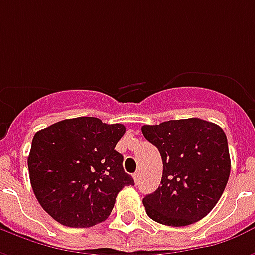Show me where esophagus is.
I'll return each mask as SVG.
<instances>
[{"label": "esophagus", "instance_id": "esophagus-1", "mask_svg": "<svg viewBox=\"0 0 255 255\" xmlns=\"http://www.w3.org/2000/svg\"><path fill=\"white\" fill-rule=\"evenodd\" d=\"M132 176H133V180H135V183H138L139 179H140V173H139V172H135Z\"/></svg>", "mask_w": 255, "mask_h": 255}]
</instances>
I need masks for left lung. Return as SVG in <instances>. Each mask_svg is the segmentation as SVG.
<instances>
[{"mask_svg":"<svg viewBox=\"0 0 255 255\" xmlns=\"http://www.w3.org/2000/svg\"><path fill=\"white\" fill-rule=\"evenodd\" d=\"M162 158L161 186L143 198L150 219L184 227L203 219L223 195L231 172L228 142L214 123L191 117L143 126Z\"/></svg>","mask_w":255,"mask_h":255,"instance_id":"8db88e82","label":"left lung"}]
</instances>
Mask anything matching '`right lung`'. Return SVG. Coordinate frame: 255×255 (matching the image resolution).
<instances>
[{
    "label": "right lung",
    "instance_id": "add662e5",
    "mask_svg": "<svg viewBox=\"0 0 255 255\" xmlns=\"http://www.w3.org/2000/svg\"><path fill=\"white\" fill-rule=\"evenodd\" d=\"M124 132L123 124L75 117L35 133L28 155L31 186L60 224L87 228L105 221L117 194L135 184L115 150Z\"/></svg>",
    "mask_w": 255,
    "mask_h": 255
}]
</instances>
